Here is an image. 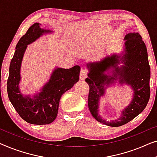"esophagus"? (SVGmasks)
<instances>
[{
	"instance_id": "34e87169",
	"label": "esophagus",
	"mask_w": 157,
	"mask_h": 157,
	"mask_svg": "<svg viewBox=\"0 0 157 157\" xmlns=\"http://www.w3.org/2000/svg\"><path fill=\"white\" fill-rule=\"evenodd\" d=\"M88 74V71L86 69H84V68H81L80 71V75H79V77H80L81 80H85V78H86Z\"/></svg>"
}]
</instances>
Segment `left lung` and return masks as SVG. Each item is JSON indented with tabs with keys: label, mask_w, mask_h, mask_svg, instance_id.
<instances>
[{
	"label": "left lung",
	"mask_w": 157,
	"mask_h": 157,
	"mask_svg": "<svg viewBox=\"0 0 157 157\" xmlns=\"http://www.w3.org/2000/svg\"><path fill=\"white\" fill-rule=\"evenodd\" d=\"M124 40L126 42L123 56L114 53L100 61L87 64L89 73L86 82L89 86L88 105L90 112L98 122L113 127L122 126L134 119L146 108L150 98L151 71L146 45L139 33L126 34ZM120 60L124 66L118 67L117 65ZM111 68H113L114 74L108 77L105 72ZM117 79L120 82L127 83L132 86L134 98L122 112V117L119 120L108 122L98 115V101L105 90L104 85L110 84Z\"/></svg>",
	"instance_id": "left-lung-1"
}]
</instances>
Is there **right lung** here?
Masks as SVG:
<instances>
[{
  "instance_id": "obj_1",
  "label": "right lung",
  "mask_w": 157,
  "mask_h": 157,
  "mask_svg": "<svg viewBox=\"0 0 157 157\" xmlns=\"http://www.w3.org/2000/svg\"><path fill=\"white\" fill-rule=\"evenodd\" d=\"M40 25L38 23H34L19 40L10 61L7 81L8 98L14 109L24 121L36 125L49 124L56 119L61 96L71 89L79 80L81 69L79 66H75L68 69L56 68L50 80L38 95L36 94L33 98L29 96L24 97L22 95L18 88L21 79L20 68L27 45L31 44L44 33L51 32L41 29Z\"/></svg>"
}]
</instances>
